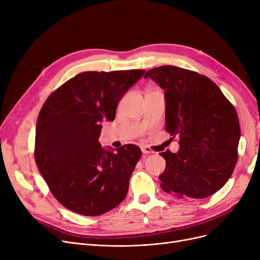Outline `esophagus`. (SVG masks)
Returning <instances> with one entry per match:
<instances>
[{
	"instance_id": "esophagus-1",
	"label": "esophagus",
	"mask_w": 260,
	"mask_h": 260,
	"mask_svg": "<svg viewBox=\"0 0 260 260\" xmlns=\"http://www.w3.org/2000/svg\"><path fill=\"white\" fill-rule=\"evenodd\" d=\"M141 151H142V154L144 155H149V154H153V152L149 149L148 147H141Z\"/></svg>"
}]
</instances>
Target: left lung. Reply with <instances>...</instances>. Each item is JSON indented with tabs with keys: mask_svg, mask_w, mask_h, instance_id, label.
<instances>
[{
	"mask_svg": "<svg viewBox=\"0 0 260 260\" xmlns=\"http://www.w3.org/2000/svg\"><path fill=\"white\" fill-rule=\"evenodd\" d=\"M165 90L166 129L179 149L160 153L166 170L159 179L167 193L202 199L229 180L237 162L240 126L235 108L212 80L165 65L146 72Z\"/></svg>",
	"mask_w": 260,
	"mask_h": 260,
	"instance_id": "left-lung-1",
	"label": "left lung"
}]
</instances>
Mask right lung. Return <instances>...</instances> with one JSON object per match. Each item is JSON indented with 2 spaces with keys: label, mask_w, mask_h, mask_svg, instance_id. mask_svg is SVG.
Listing matches in <instances>:
<instances>
[{
  "label": "right lung",
  "mask_w": 260,
  "mask_h": 260,
  "mask_svg": "<svg viewBox=\"0 0 260 260\" xmlns=\"http://www.w3.org/2000/svg\"><path fill=\"white\" fill-rule=\"evenodd\" d=\"M143 70L81 73L53 91L39 114L35 159L52 195L65 208L98 216L126 197L141 157L135 144L104 148L103 121H114L126 91Z\"/></svg>",
  "instance_id": "add662e5"
}]
</instances>
